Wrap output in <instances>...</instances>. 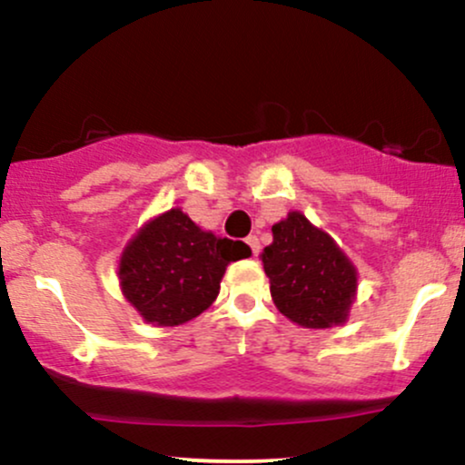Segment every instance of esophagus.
<instances>
[{
  "label": "esophagus",
  "mask_w": 465,
  "mask_h": 465,
  "mask_svg": "<svg viewBox=\"0 0 465 465\" xmlns=\"http://www.w3.org/2000/svg\"><path fill=\"white\" fill-rule=\"evenodd\" d=\"M247 244L251 247V251H253L255 258H258V255H260V249H262V247H260V240H258V236H249V238H247Z\"/></svg>",
  "instance_id": "34e87169"
}]
</instances>
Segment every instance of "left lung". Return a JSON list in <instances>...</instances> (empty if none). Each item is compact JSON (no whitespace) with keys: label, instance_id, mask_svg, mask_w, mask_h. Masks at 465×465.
I'll list each match as a JSON object with an SVG mask.
<instances>
[{"label":"left lung","instance_id":"left-lung-1","mask_svg":"<svg viewBox=\"0 0 465 465\" xmlns=\"http://www.w3.org/2000/svg\"><path fill=\"white\" fill-rule=\"evenodd\" d=\"M262 264L277 311L302 328L323 330L348 322L359 271L330 233L302 212L275 223Z\"/></svg>","mask_w":465,"mask_h":465}]
</instances>
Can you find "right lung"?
<instances>
[{
  "label": "right lung",
  "instance_id": "obj_1",
  "mask_svg": "<svg viewBox=\"0 0 465 465\" xmlns=\"http://www.w3.org/2000/svg\"><path fill=\"white\" fill-rule=\"evenodd\" d=\"M240 240L216 238L181 207L151 218L120 255L117 277L124 300L146 323H188L216 302L225 269L249 258Z\"/></svg>",
  "mask_w": 465,
  "mask_h": 465
}]
</instances>
